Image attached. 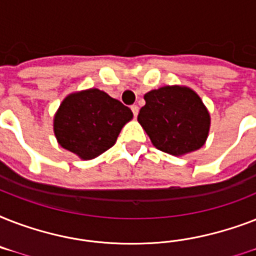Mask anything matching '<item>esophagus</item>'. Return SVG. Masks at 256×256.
<instances>
[{
  "label": "esophagus",
  "mask_w": 256,
  "mask_h": 256,
  "mask_svg": "<svg viewBox=\"0 0 256 256\" xmlns=\"http://www.w3.org/2000/svg\"><path fill=\"white\" fill-rule=\"evenodd\" d=\"M132 114H134V116H138V112H140V108H138L136 104H132Z\"/></svg>",
  "instance_id": "esophagus-1"
}]
</instances>
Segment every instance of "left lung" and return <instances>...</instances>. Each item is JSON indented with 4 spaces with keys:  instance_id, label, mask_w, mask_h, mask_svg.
<instances>
[{
    "instance_id": "left-lung-1",
    "label": "left lung",
    "mask_w": 256,
    "mask_h": 256,
    "mask_svg": "<svg viewBox=\"0 0 256 256\" xmlns=\"http://www.w3.org/2000/svg\"><path fill=\"white\" fill-rule=\"evenodd\" d=\"M144 100L138 122L158 150L183 156L204 144L210 114L196 92L182 86H164L144 94Z\"/></svg>"
}]
</instances>
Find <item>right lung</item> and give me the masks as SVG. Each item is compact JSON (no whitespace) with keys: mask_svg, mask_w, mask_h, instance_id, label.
<instances>
[{"mask_svg":"<svg viewBox=\"0 0 256 256\" xmlns=\"http://www.w3.org/2000/svg\"><path fill=\"white\" fill-rule=\"evenodd\" d=\"M132 110L98 88L66 96L54 118V132L62 148L82 160H92L116 144Z\"/></svg>","mask_w":256,"mask_h":256,"instance_id":"obj_1","label":"right lung"}]
</instances>
